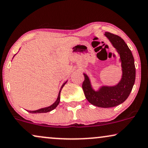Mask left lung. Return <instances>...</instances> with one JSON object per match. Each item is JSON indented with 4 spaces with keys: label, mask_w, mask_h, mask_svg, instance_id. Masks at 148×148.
<instances>
[{
    "label": "left lung",
    "mask_w": 148,
    "mask_h": 148,
    "mask_svg": "<svg viewBox=\"0 0 148 148\" xmlns=\"http://www.w3.org/2000/svg\"><path fill=\"white\" fill-rule=\"evenodd\" d=\"M104 34L120 56L123 72L121 80L116 85L101 86L99 90H95L88 76L83 74L82 89L90 103L99 108H112L123 103L129 96L135 83V66L133 54L123 39L110 32Z\"/></svg>",
    "instance_id": "obj_1"
}]
</instances>
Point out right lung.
I'll return each mask as SVG.
<instances>
[{"label":"right lung","mask_w":148,"mask_h":148,"mask_svg":"<svg viewBox=\"0 0 148 148\" xmlns=\"http://www.w3.org/2000/svg\"><path fill=\"white\" fill-rule=\"evenodd\" d=\"M68 81V80H67ZM67 81H66L64 82V84H62V87H61L60 90V92H59V94H58V99L56 101L54 102L52 104V105L49 106V107H46V108H41V109H39V110H34V111H28V110H27V112H29V113H32V114H37V113H46V112H51L53 110H54L55 108H56L57 106H58V104L60 103V93H61V90H62V88L64 87L65 84H66Z\"/></svg>","instance_id":"obj_1"}]
</instances>
